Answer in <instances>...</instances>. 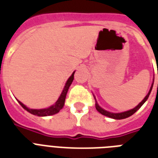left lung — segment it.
<instances>
[{"mask_svg": "<svg viewBox=\"0 0 158 158\" xmlns=\"http://www.w3.org/2000/svg\"><path fill=\"white\" fill-rule=\"evenodd\" d=\"M154 81V80H153ZM152 85H153V83H152V86H151V89H150L149 92H148V95L144 98V99L141 102H140L139 105L137 106H135L134 109H132V110H127V111H125V112H121V113H112V112H109V111H107V110H103L102 108L98 106V104L95 103V106H96V109L98 111H99V112L101 113V114H102L103 115H106V116H108V117L110 118H113V119H115V120H121V119H125V118L129 117V116H130V115H132L133 114H135L136 111H137L139 109L141 106H143V104L145 102L147 101V99L148 98V97H149V94L150 93H151V91H152Z\"/></svg>", "mask_w": 158, "mask_h": 158, "instance_id": "8db88e82", "label": "left lung"}]
</instances>
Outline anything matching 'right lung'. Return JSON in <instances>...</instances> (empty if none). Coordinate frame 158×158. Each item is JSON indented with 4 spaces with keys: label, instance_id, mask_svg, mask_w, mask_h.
Returning a JSON list of instances; mask_svg holds the SVG:
<instances>
[{
    "label": "right lung",
    "instance_id": "right-lung-1",
    "mask_svg": "<svg viewBox=\"0 0 158 158\" xmlns=\"http://www.w3.org/2000/svg\"><path fill=\"white\" fill-rule=\"evenodd\" d=\"M74 72L72 74L71 76L69 77V79L67 80L66 84H65V86H64V90H63L61 95L60 96L59 99L57 100L56 104L52 106H50L49 108H47V109H41V110H35V109H29V108L27 107L26 106L23 105V104L22 103V102H20L19 101H18L19 103L20 104L21 106H22L23 109H25L27 111H28V112L31 113V114H33V115H38V116H47V115H54V114H56V113L59 112L60 110L62 109V107L64 106L67 92H68V89H69V86H70V84H72L73 79H74Z\"/></svg>",
    "mask_w": 158,
    "mask_h": 158
}]
</instances>
